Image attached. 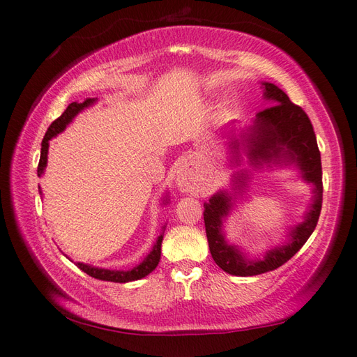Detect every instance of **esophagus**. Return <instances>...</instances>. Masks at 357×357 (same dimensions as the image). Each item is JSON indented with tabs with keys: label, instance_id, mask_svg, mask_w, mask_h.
Segmentation results:
<instances>
[{
	"label": "esophagus",
	"instance_id": "esophagus-1",
	"mask_svg": "<svg viewBox=\"0 0 357 357\" xmlns=\"http://www.w3.org/2000/svg\"><path fill=\"white\" fill-rule=\"evenodd\" d=\"M178 184L182 190L188 192V190H192L193 185H195V175L187 167L181 169L179 175H178Z\"/></svg>",
	"mask_w": 357,
	"mask_h": 357
}]
</instances>
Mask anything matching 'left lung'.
<instances>
[{"mask_svg":"<svg viewBox=\"0 0 357 357\" xmlns=\"http://www.w3.org/2000/svg\"><path fill=\"white\" fill-rule=\"evenodd\" d=\"M264 97L273 105L257 114L255 126L250 138L251 160L269 161L272 158L295 160L305 181L314 184V202L305 220L291 233V243L269 251L263 260L248 261L236 248L227 245L220 233L222 218L229 210V197L225 193L214 195L204 204V222L213 260L231 275L252 277L280 268L301 250L313 229L317 228L322 206V167L317 135L309 115L301 106L291 102L283 91L273 84H263Z\"/></svg>","mask_w":357,"mask_h":357,"instance_id":"left-lung-1","label":"left lung"}]
</instances>
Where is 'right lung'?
<instances>
[{"instance_id":"1","label":"right lung","mask_w":357,"mask_h":357,"mask_svg":"<svg viewBox=\"0 0 357 357\" xmlns=\"http://www.w3.org/2000/svg\"><path fill=\"white\" fill-rule=\"evenodd\" d=\"M94 100L93 98H86L84 103H77L73 102L71 105H68V107L63 111V114L61 115L59 119H56L52 124H50L45 137L43 139V147H40V158H39V164H38V176L43 175V172L47 165V153H48V139H52L54 135L62 132L66 124H68L76 115L84 109V107L89 106ZM39 193H40V187H39ZM161 243H162V236L158 237L156 243L153 246L152 252L146 257V260L139 264V266L134 268L132 271H109V269H98V268H93L88 266V264L84 263H77V268L84 271L85 273H88L89 277H94L97 280H103V281H114V283H128V281H135L143 278L146 275H149L156 266H158L160 259H161Z\"/></svg>"}]
</instances>
